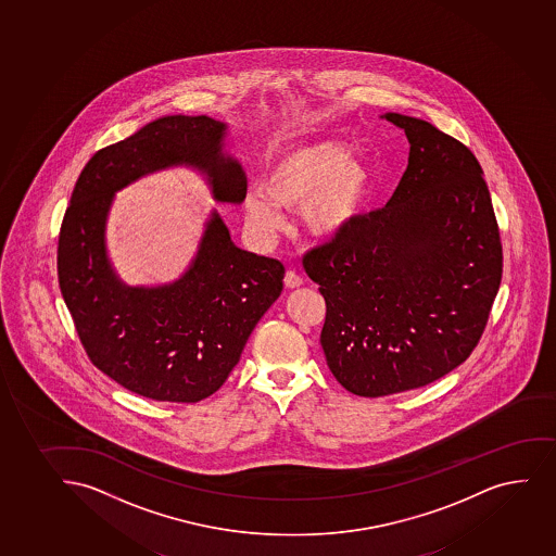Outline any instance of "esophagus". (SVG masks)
Here are the masks:
<instances>
[{
    "label": "esophagus",
    "mask_w": 556,
    "mask_h": 556,
    "mask_svg": "<svg viewBox=\"0 0 556 556\" xmlns=\"http://www.w3.org/2000/svg\"><path fill=\"white\" fill-rule=\"evenodd\" d=\"M283 283H286V288L296 289L302 286V276L299 273H294V270H288L286 273V278H283Z\"/></svg>",
    "instance_id": "34e87169"
}]
</instances>
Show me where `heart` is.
Instances as JSON below:
<instances>
[{
  "instance_id": "1",
  "label": "heart",
  "mask_w": 556,
  "mask_h": 556,
  "mask_svg": "<svg viewBox=\"0 0 556 556\" xmlns=\"http://www.w3.org/2000/svg\"><path fill=\"white\" fill-rule=\"evenodd\" d=\"M375 187V166L338 139H312L289 147L268 166L263 189L244 197V215L257 233L270 237L281 211L301 207L302 226L317 239H336L364 217Z\"/></svg>"
}]
</instances>
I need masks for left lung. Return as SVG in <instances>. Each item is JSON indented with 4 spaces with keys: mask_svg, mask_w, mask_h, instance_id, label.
Here are the masks:
<instances>
[{
    "mask_svg": "<svg viewBox=\"0 0 556 556\" xmlns=\"http://www.w3.org/2000/svg\"><path fill=\"white\" fill-rule=\"evenodd\" d=\"M382 118L408 137L401 184L383 210L304 257L325 296L326 364L359 396L422 388L464 364L503 276L497 220L471 150L421 118Z\"/></svg>",
    "mask_w": 556,
    "mask_h": 556,
    "instance_id": "1",
    "label": "left lung"
}]
</instances>
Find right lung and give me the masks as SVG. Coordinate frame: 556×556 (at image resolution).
Segmentation results:
<instances>
[{
  "mask_svg": "<svg viewBox=\"0 0 556 556\" xmlns=\"http://www.w3.org/2000/svg\"><path fill=\"white\" fill-rule=\"evenodd\" d=\"M228 131L210 116L148 122L92 155L61 226L59 288L85 351L122 388L153 401L199 403L215 393L283 289V265L239 249L215 207L176 280L129 286L109 257L116 192L150 174L191 168L218 204L243 202L247 179L226 150Z\"/></svg>",
  "mask_w": 556,
  "mask_h": 556,
  "instance_id": "add662e5",
  "label": "right lung"
}]
</instances>
